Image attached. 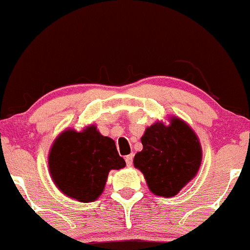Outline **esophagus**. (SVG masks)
<instances>
[{"label": "esophagus", "instance_id": "1", "mask_svg": "<svg viewBox=\"0 0 250 250\" xmlns=\"http://www.w3.org/2000/svg\"><path fill=\"white\" fill-rule=\"evenodd\" d=\"M133 159H134V155H133V154H130V155H127V156L125 157V163H127V166H128V167H130V166L133 165Z\"/></svg>", "mask_w": 250, "mask_h": 250}]
</instances>
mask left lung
Segmentation results:
<instances>
[{
  "label": "left lung",
  "instance_id": "obj_1",
  "mask_svg": "<svg viewBox=\"0 0 250 250\" xmlns=\"http://www.w3.org/2000/svg\"><path fill=\"white\" fill-rule=\"evenodd\" d=\"M143 149L134 157V166L142 171L149 189L163 197L176 195L196 175L202 151L199 139L180 119L170 125L155 123L146 129Z\"/></svg>",
  "mask_w": 250,
  "mask_h": 250
}]
</instances>
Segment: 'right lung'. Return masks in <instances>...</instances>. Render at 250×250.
Returning <instances> with one entry per match:
<instances>
[{
	"mask_svg": "<svg viewBox=\"0 0 250 250\" xmlns=\"http://www.w3.org/2000/svg\"><path fill=\"white\" fill-rule=\"evenodd\" d=\"M125 166L115 142L102 136L95 125L81 133L63 131L49 153V170L55 185L81 202L95 201L104 189L109 170Z\"/></svg>",
	"mask_w": 250,
	"mask_h": 250,
	"instance_id": "right-lung-1",
	"label": "right lung"
}]
</instances>
